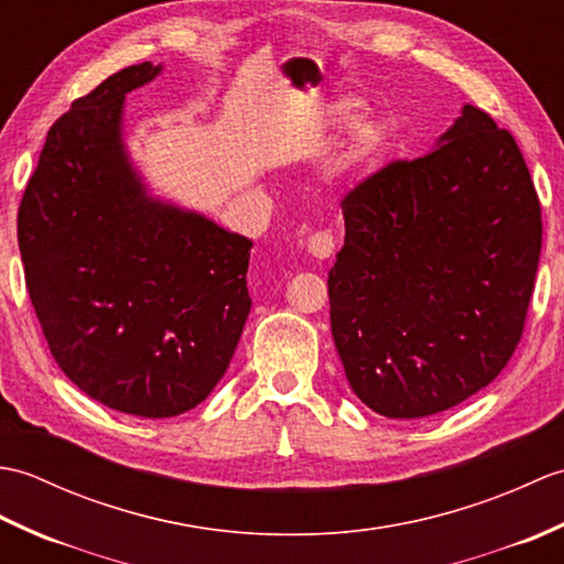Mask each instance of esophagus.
Segmentation results:
<instances>
[{"instance_id": "obj_1", "label": "esophagus", "mask_w": 564, "mask_h": 564, "mask_svg": "<svg viewBox=\"0 0 564 564\" xmlns=\"http://www.w3.org/2000/svg\"><path fill=\"white\" fill-rule=\"evenodd\" d=\"M307 251L315 259H329L334 254V237L327 230H317L307 237Z\"/></svg>"}]
</instances>
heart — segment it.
Segmentation results:
<instances>
[{"instance_id": "1", "label": "heart", "mask_w": 564, "mask_h": 564, "mask_svg": "<svg viewBox=\"0 0 564 564\" xmlns=\"http://www.w3.org/2000/svg\"><path fill=\"white\" fill-rule=\"evenodd\" d=\"M364 104L358 99H339L332 106V123L337 128H349L361 116ZM390 148V128L380 118H366V121L354 128L351 145H349V162L354 166L376 164Z\"/></svg>"}]
</instances>
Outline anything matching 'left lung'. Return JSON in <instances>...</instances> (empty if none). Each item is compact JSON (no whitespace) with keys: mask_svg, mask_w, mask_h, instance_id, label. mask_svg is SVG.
Wrapping results in <instances>:
<instances>
[{"mask_svg":"<svg viewBox=\"0 0 564 564\" xmlns=\"http://www.w3.org/2000/svg\"><path fill=\"white\" fill-rule=\"evenodd\" d=\"M332 337L356 398L429 416L487 388L517 349L541 259V200L517 140L465 104L436 150L341 200Z\"/></svg>","mask_w":564,"mask_h":564,"instance_id":"obj_1","label":"left lung"}]
</instances>
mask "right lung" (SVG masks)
<instances>
[{"label":"right lung","instance_id":"obj_1","mask_svg":"<svg viewBox=\"0 0 564 564\" xmlns=\"http://www.w3.org/2000/svg\"><path fill=\"white\" fill-rule=\"evenodd\" d=\"M130 65L47 130L19 206L26 289L55 364L116 412L164 419L208 398L251 307V242L152 198L123 142Z\"/></svg>","mask_w":564,"mask_h":564}]
</instances>
